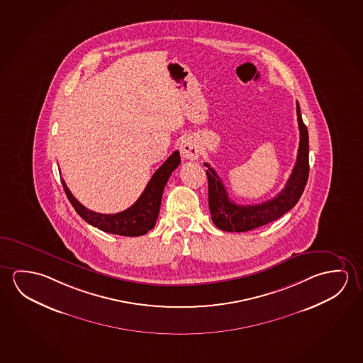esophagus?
<instances>
[{
  "label": "esophagus",
  "mask_w": 363,
  "mask_h": 363,
  "mask_svg": "<svg viewBox=\"0 0 363 363\" xmlns=\"http://www.w3.org/2000/svg\"><path fill=\"white\" fill-rule=\"evenodd\" d=\"M201 149L193 138H185L180 144V154L186 160H196L199 156Z\"/></svg>",
  "instance_id": "esophagus-1"
}]
</instances>
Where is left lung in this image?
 I'll list each match as a JSON object with an SVG mask.
<instances>
[{
  "label": "left lung",
  "mask_w": 363,
  "mask_h": 363,
  "mask_svg": "<svg viewBox=\"0 0 363 363\" xmlns=\"http://www.w3.org/2000/svg\"><path fill=\"white\" fill-rule=\"evenodd\" d=\"M300 141L298 157L285 188L270 201L252 206H238L228 193L213 167H208V203L214 225L225 232H247L277 220L299 201L309 177V136L296 102Z\"/></svg>",
  "instance_id": "8db88e82"
}]
</instances>
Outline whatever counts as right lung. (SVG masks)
<instances>
[{
  "instance_id": "right-lung-1",
  "label": "right lung",
  "mask_w": 363,
  "mask_h": 363,
  "mask_svg": "<svg viewBox=\"0 0 363 363\" xmlns=\"http://www.w3.org/2000/svg\"><path fill=\"white\" fill-rule=\"evenodd\" d=\"M179 164H180V155L177 150L167 157V162L156 170L138 201H135L131 207L127 208L126 211L120 213H96L91 209H86L75 199L64 180H62V184L70 204L74 207L75 212L79 214L86 223L112 235L128 237L143 236L155 227L156 219L162 206V191L167 185V179L170 178V175L179 167Z\"/></svg>"
}]
</instances>
